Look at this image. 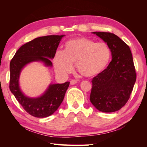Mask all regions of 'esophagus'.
I'll return each instance as SVG.
<instances>
[{"instance_id": "obj_1", "label": "esophagus", "mask_w": 147, "mask_h": 147, "mask_svg": "<svg viewBox=\"0 0 147 147\" xmlns=\"http://www.w3.org/2000/svg\"><path fill=\"white\" fill-rule=\"evenodd\" d=\"M77 83V80H72L70 81V84L71 85H74V84H76Z\"/></svg>"}]
</instances>
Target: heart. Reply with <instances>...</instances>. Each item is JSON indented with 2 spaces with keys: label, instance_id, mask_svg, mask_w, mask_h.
Masks as SVG:
<instances>
[{
  "label": "heart",
  "instance_id": "b5f03b06",
  "mask_svg": "<svg viewBox=\"0 0 147 147\" xmlns=\"http://www.w3.org/2000/svg\"><path fill=\"white\" fill-rule=\"evenodd\" d=\"M110 58V49L106 43L77 38L67 42L64 52H57L54 66L57 73L67 75L73 71V64L75 63L81 75L91 78L105 69Z\"/></svg>",
  "mask_w": 147,
  "mask_h": 147
}]
</instances>
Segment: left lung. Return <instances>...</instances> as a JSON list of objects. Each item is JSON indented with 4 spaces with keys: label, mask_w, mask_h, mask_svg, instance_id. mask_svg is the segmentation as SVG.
I'll return each instance as SVG.
<instances>
[{
    "label": "left lung",
    "mask_w": 147,
    "mask_h": 147,
    "mask_svg": "<svg viewBox=\"0 0 147 147\" xmlns=\"http://www.w3.org/2000/svg\"><path fill=\"white\" fill-rule=\"evenodd\" d=\"M109 47L112 59L107 68L92 80L90 101L102 112L121 109L130 98L136 72L130 47L110 32H93Z\"/></svg>",
    "instance_id": "left-lung-1"
}]
</instances>
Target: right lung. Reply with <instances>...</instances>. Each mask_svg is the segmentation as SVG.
I'll list each match as a JSON object with an SVG mask.
<instances>
[{"label": "right lung", "instance_id": "add662e5", "mask_svg": "<svg viewBox=\"0 0 147 147\" xmlns=\"http://www.w3.org/2000/svg\"><path fill=\"white\" fill-rule=\"evenodd\" d=\"M63 36L53 35L34 39L20 47L10 61L9 89L24 110L35 117H46L55 112L63 101L70 82L51 84L42 96L29 98L20 89V73L26 64L32 61H41L46 66L53 65L50 59L54 58Z\"/></svg>", "mask_w": 147, "mask_h": 147}]
</instances>
